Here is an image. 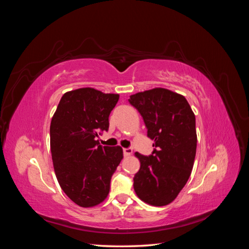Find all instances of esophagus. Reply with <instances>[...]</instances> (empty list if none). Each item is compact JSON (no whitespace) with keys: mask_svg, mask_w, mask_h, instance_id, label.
I'll list each match as a JSON object with an SVG mask.
<instances>
[{"mask_svg":"<svg viewBox=\"0 0 249 249\" xmlns=\"http://www.w3.org/2000/svg\"><path fill=\"white\" fill-rule=\"evenodd\" d=\"M133 154V149L132 148H124V155L125 157L131 156Z\"/></svg>","mask_w":249,"mask_h":249,"instance_id":"34e87169","label":"esophagus"}]
</instances>
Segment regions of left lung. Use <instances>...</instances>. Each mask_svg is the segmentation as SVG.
<instances>
[{"label": "left lung", "mask_w": 249, "mask_h": 249, "mask_svg": "<svg viewBox=\"0 0 249 249\" xmlns=\"http://www.w3.org/2000/svg\"><path fill=\"white\" fill-rule=\"evenodd\" d=\"M129 102L139 111L156 147L148 157L135 153L140 169L134 177V190L150 206L169 205L193 168L197 144L195 115L184 95L165 88L133 94Z\"/></svg>", "instance_id": "left-lung-1"}]
</instances>
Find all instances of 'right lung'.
Here are the masks:
<instances>
[{
	"mask_svg": "<svg viewBox=\"0 0 249 249\" xmlns=\"http://www.w3.org/2000/svg\"><path fill=\"white\" fill-rule=\"evenodd\" d=\"M119 94L94 88L67 91L50 126L51 153L58 183L76 205L91 208L107 198L112 175L124 158L120 146H102L97 135L109 127Z\"/></svg>",
	"mask_w": 249,
	"mask_h": 249,
	"instance_id": "right-lung-1",
	"label": "right lung"
}]
</instances>
